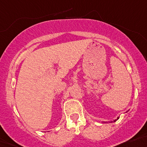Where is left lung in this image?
Masks as SVG:
<instances>
[{"instance_id": "obj_1", "label": "left lung", "mask_w": 147, "mask_h": 147, "mask_svg": "<svg viewBox=\"0 0 147 147\" xmlns=\"http://www.w3.org/2000/svg\"><path fill=\"white\" fill-rule=\"evenodd\" d=\"M119 119V117H117V119H115V120H114V122H115V121H117V120H118V119Z\"/></svg>"}]
</instances>
